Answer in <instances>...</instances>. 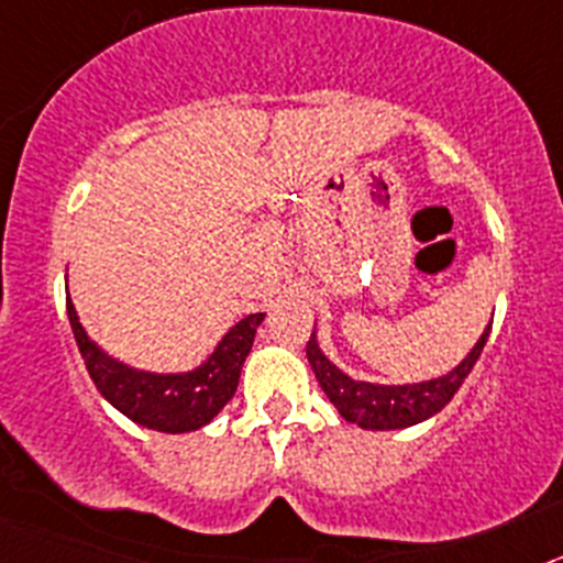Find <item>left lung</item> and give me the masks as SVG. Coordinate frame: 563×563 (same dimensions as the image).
<instances>
[{
	"label": "left lung",
	"mask_w": 563,
	"mask_h": 563,
	"mask_svg": "<svg viewBox=\"0 0 563 563\" xmlns=\"http://www.w3.org/2000/svg\"><path fill=\"white\" fill-rule=\"evenodd\" d=\"M487 335H490V327L482 330L479 341L471 346V352L445 375L417 383H397V386L355 380V377L346 375L341 366H335L324 355L316 330H312L310 341H307V361H310L312 372H316L318 386L324 389V395L330 397V402L343 420L355 422L357 429L366 431H397L417 426L422 420H431L437 411L449 406L451 397L460 391L465 377L471 375V369L479 361Z\"/></svg>",
	"instance_id": "1"
}]
</instances>
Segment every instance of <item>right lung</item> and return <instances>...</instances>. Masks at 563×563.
<instances>
[{
  "label": "right lung",
  "mask_w": 563,
  "mask_h": 563,
  "mask_svg": "<svg viewBox=\"0 0 563 563\" xmlns=\"http://www.w3.org/2000/svg\"><path fill=\"white\" fill-rule=\"evenodd\" d=\"M67 316L78 352L87 363L89 377L96 380L98 391L112 402L114 409L143 429L163 431V434H188L200 431L225 409L236 395L239 375L245 357L253 350L258 324L265 312L247 316L231 327L211 355L188 372H152L137 369L107 352L96 338L84 330L76 305L67 292Z\"/></svg>",
  "instance_id": "add662e5"
}]
</instances>
